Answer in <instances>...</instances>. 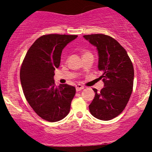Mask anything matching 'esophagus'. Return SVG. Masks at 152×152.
I'll list each match as a JSON object with an SVG mask.
<instances>
[{"label": "esophagus", "mask_w": 152, "mask_h": 152, "mask_svg": "<svg viewBox=\"0 0 152 152\" xmlns=\"http://www.w3.org/2000/svg\"><path fill=\"white\" fill-rule=\"evenodd\" d=\"M85 87H84V86L81 85H76V91H80V90H82V89H84Z\"/></svg>", "instance_id": "34e87169"}]
</instances>
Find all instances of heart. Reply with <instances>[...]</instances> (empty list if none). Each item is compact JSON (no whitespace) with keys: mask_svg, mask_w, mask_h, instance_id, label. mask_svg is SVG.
Wrapping results in <instances>:
<instances>
[{"mask_svg":"<svg viewBox=\"0 0 152 152\" xmlns=\"http://www.w3.org/2000/svg\"><path fill=\"white\" fill-rule=\"evenodd\" d=\"M88 53H90V52H88V51H85V53H84V55H86V54H88ZM83 55V56H84Z\"/></svg>","mask_w":152,"mask_h":152,"instance_id":"b5f03b06","label":"heart"}]
</instances>
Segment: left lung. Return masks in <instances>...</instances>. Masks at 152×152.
Here are the masks:
<instances>
[{
    "mask_svg": "<svg viewBox=\"0 0 152 152\" xmlns=\"http://www.w3.org/2000/svg\"><path fill=\"white\" fill-rule=\"evenodd\" d=\"M84 37L97 48L99 69L104 87L89 105L92 115L110 121L120 115L130 99L133 90L134 67L125 49L114 38L102 34L85 35Z\"/></svg>",
    "mask_w": 152,
    "mask_h": 152,
    "instance_id": "left-lung-1",
    "label": "left lung"
}]
</instances>
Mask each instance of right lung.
I'll return each mask as SVG.
<instances>
[{"instance_id":"1","label":"right lung","mask_w":152,"mask_h":152,"mask_svg":"<svg viewBox=\"0 0 152 152\" xmlns=\"http://www.w3.org/2000/svg\"><path fill=\"white\" fill-rule=\"evenodd\" d=\"M76 37L56 34L41 36L23 61L20 78L24 96L34 111L47 121H59L70 112L76 88L67 84L56 87L53 76L62 49Z\"/></svg>"}]
</instances>
